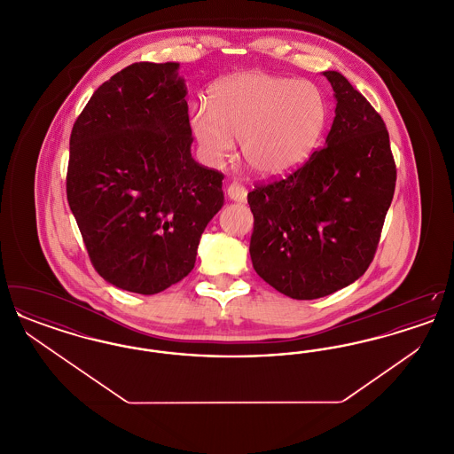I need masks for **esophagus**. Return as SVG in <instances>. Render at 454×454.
Masks as SVG:
<instances>
[{
  "label": "esophagus",
  "instance_id": "obj_1",
  "mask_svg": "<svg viewBox=\"0 0 454 454\" xmlns=\"http://www.w3.org/2000/svg\"><path fill=\"white\" fill-rule=\"evenodd\" d=\"M226 194H228L231 200H237V202H245L247 200V189L241 184H237V182L228 185Z\"/></svg>",
  "mask_w": 454,
  "mask_h": 454
}]
</instances>
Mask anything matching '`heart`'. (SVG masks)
<instances>
[{
	"label": "heart",
	"mask_w": 454,
	"mask_h": 454,
	"mask_svg": "<svg viewBox=\"0 0 454 454\" xmlns=\"http://www.w3.org/2000/svg\"><path fill=\"white\" fill-rule=\"evenodd\" d=\"M325 124L326 102L320 88L259 71L217 82L207 106L199 104L191 112V128L209 163L228 160L237 139L248 168L269 176L302 165Z\"/></svg>",
	"instance_id": "b5f03b06"
}]
</instances>
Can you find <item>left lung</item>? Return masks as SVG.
Returning <instances> with one entry per match:
<instances>
[{
	"mask_svg": "<svg viewBox=\"0 0 454 454\" xmlns=\"http://www.w3.org/2000/svg\"><path fill=\"white\" fill-rule=\"evenodd\" d=\"M324 76L337 100L324 148L248 192L254 269L293 300L324 298L366 272L396 182L381 115L340 73Z\"/></svg>",
	"mask_w": 454,
	"mask_h": 454,
	"instance_id": "obj_1",
	"label": "left lung"
}]
</instances>
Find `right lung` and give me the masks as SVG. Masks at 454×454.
Instances as JSON below:
<instances>
[{"mask_svg": "<svg viewBox=\"0 0 454 454\" xmlns=\"http://www.w3.org/2000/svg\"><path fill=\"white\" fill-rule=\"evenodd\" d=\"M178 63H134L95 90L69 137L66 194L95 270L156 294L194 269L224 175L191 154Z\"/></svg>", "mask_w": 454, "mask_h": 454, "instance_id": "1", "label": "right lung"}]
</instances>
